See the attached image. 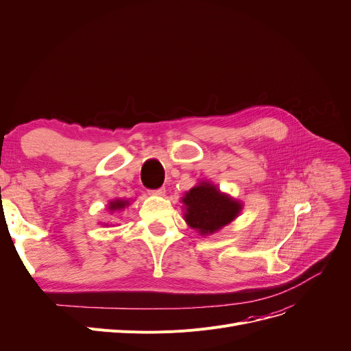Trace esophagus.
<instances>
[{"label":"esophagus","mask_w":351,"mask_h":351,"mask_svg":"<svg viewBox=\"0 0 351 351\" xmlns=\"http://www.w3.org/2000/svg\"><path fill=\"white\" fill-rule=\"evenodd\" d=\"M151 193H152V195H156V196H162V195H165V188H159V189H155V191H152Z\"/></svg>","instance_id":"1"}]
</instances>
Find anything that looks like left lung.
Returning a JSON list of instances; mask_svg holds the SVG:
<instances>
[{
    "label": "left lung",
    "instance_id": "obj_1",
    "mask_svg": "<svg viewBox=\"0 0 351 351\" xmlns=\"http://www.w3.org/2000/svg\"><path fill=\"white\" fill-rule=\"evenodd\" d=\"M185 205L186 223L202 236L212 234L229 225L242 210V204L230 196L220 193L208 182L192 188L182 197Z\"/></svg>",
    "mask_w": 351,
    "mask_h": 351
}]
</instances>
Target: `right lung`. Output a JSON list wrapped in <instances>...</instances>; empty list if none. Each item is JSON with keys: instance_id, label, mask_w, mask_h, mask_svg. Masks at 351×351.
Returning <instances> with one entry per match:
<instances>
[{"instance_id": "obj_1", "label": "right lung", "mask_w": 351, "mask_h": 351, "mask_svg": "<svg viewBox=\"0 0 351 351\" xmlns=\"http://www.w3.org/2000/svg\"><path fill=\"white\" fill-rule=\"evenodd\" d=\"M129 205V202L128 200H121V199H117V200H112V202H109V210L110 212H114V210H121V209H123L125 206H128Z\"/></svg>"}]
</instances>
